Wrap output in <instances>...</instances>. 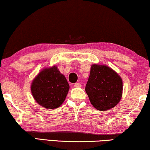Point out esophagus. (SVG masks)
<instances>
[{
    "label": "esophagus",
    "mask_w": 150,
    "mask_h": 150,
    "mask_svg": "<svg viewBox=\"0 0 150 150\" xmlns=\"http://www.w3.org/2000/svg\"><path fill=\"white\" fill-rule=\"evenodd\" d=\"M75 87H81V84H80L79 82H76L74 84Z\"/></svg>",
    "instance_id": "1"
}]
</instances>
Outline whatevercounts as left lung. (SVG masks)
Segmentation results:
<instances>
[{"mask_svg":"<svg viewBox=\"0 0 150 150\" xmlns=\"http://www.w3.org/2000/svg\"><path fill=\"white\" fill-rule=\"evenodd\" d=\"M122 80L106 66L93 64L85 91L93 107L100 111L114 108L122 97Z\"/></svg>","mask_w":150,"mask_h":150,"instance_id":"left-lung-1","label":"left lung"}]
</instances>
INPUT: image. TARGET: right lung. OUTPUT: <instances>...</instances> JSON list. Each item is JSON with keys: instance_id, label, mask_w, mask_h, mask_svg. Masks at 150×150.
I'll list each match as a JSON object with an SVG mask.
<instances>
[{"instance_id": "obj_1", "label": "right lung", "mask_w": 150, "mask_h": 150, "mask_svg": "<svg viewBox=\"0 0 150 150\" xmlns=\"http://www.w3.org/2000/svg\"><path fill=\"white\" fill-rule=\"evenodd\" d=\"M70 86L56 66L45 68L32 82L31 91L39 105L47 109L59 108L68 94Z\"/></svg>"}]
</instances>
